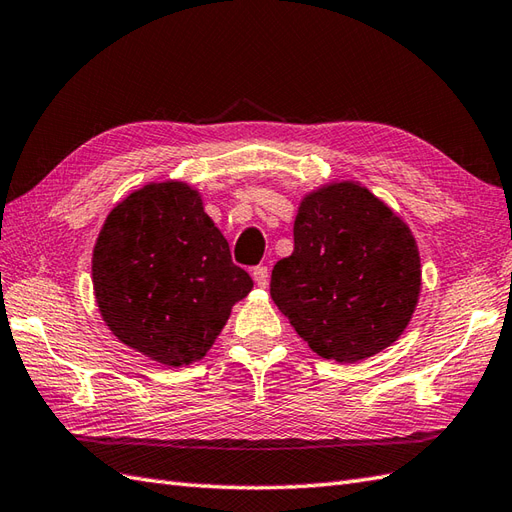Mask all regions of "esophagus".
<instances>
[{"label":"esophagus","instance_id":"esophagus-1","mask_svg":"<svg viewBox=\"0 0 512 512\" xmlns=\"http://www.w3.org/2000/svg\"><path fill=\"white\" fill-rule=\"evenodd\" d=\"M252 278H254V282H256L258 287H267V282H269V271H267V267H263V265L254 267V269H252Z\"/></svg>","mask_w":512,"mask_h":512}]
</instances>
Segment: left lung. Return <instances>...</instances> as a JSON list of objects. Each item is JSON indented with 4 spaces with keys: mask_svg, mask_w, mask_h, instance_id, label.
<instances>
[{
    "mask_svg": "<svg viewBox=\"0 0 512 512\" xmlns=\"http://www.w3.org/2000/svg\"><path fill=\"white\" fill-rule=\"evenodd\" d=\"M420 287L410 225L352 179L306 192L293 254L271 271V300L313 352L337 363L390 348L412 322Z\"/></svg>",
    "mask_w": 512,
    "mask_h": 512,
    "instance_id": "obj_1",
    "label": "left lung"
}]
</instances>
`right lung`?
Masks as SVG:
<instances>
[{
    "label": "right lung",
    "mask_w": 512,
    "mask_h": 512,
    "mask_svg": "<svg viewBox=\"0 0 512 512\" xmlns=\"http://www.w3.org/2000/svg\"><path fill=\"white\" fill-rule=\"evenodd\" d=\"M92 282L109 331L166 368L206 357L254 287L201 192L179 179L151 181L116 203L96 238Z\"/></svg>",
    "instance_id": "1"
}]
</instances>
